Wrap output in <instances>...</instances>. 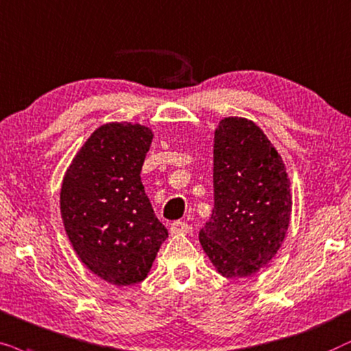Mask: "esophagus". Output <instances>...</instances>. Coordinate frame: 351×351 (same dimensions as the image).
Listing matches in <instances>:
<instances>
[{"mask_svg": "<svg viewBox=\"0 0 351 351\" xmlns=\"http://www.w3.org/2000/svg\"><path fill=\"white\" fill-rule=\"evenodd\" d=\"M193 231V228L189 226L188 223L184 221H175L170 226V232L173 236H178V234H189V232Z\"/></svg>", "mask_w": 351, "mask_h": 351, "instance_id": "34e87169", "label": "esophagus"}]
</instances>
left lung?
<instances>
[{
  "instance_id": "left-lung-1",
  "label": "left lung",
  "mask_w": 351,
  "mask_h": 351,
  "mask_svg": "<svg viewBox=\"0 0 351 351\" xmlns=\"http://www.w3.org/2000/svg\"><path fill=\"white\" fill-rule=\"evenodd\" d=\"M213 193V213L199 232L200 245L221 276L249 278L278 254L292 213L286 165L252 120H219Z\"/></svg>"
}]
</instances>
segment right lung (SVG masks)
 Returning a JSON list of instances; mask_svg holds the SVG:
<instances>
[{"label":"right lung","mask_w":351,"mask_h":351,"mask_svg":"<svg viewBox=\"0 0 351 351\" xmlns=\"http://www.w3.org/2000/svg\"><path fill=\"white\" fill-rule=\"evenodd\" d=\"M151 128L112 121L96 128L73 157L60 188V217L75 254L114 286L147 278L168 237L141 183Z\"/></svg>","instance_id":"obj_1"}]
</instances>
